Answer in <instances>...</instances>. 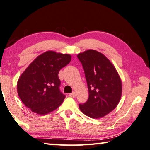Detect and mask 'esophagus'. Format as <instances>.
Masks as SVG:
<instances>
[{
  "label": "esophagus",
  "instance_id": "1",
  "mask_svg": "<svg viewBox=\"0 0 150 150\" xmlns=\"http://www.w3.org/2000/svg\"><path fill=\"white\" fill-rule=\"evenodd\" d=\"M69 96H70V97H73L74 98V97H75L76 96V94L75 92H73L72 93H71V94H69Z\"/></svg>",
  "mask_w": 150,
  "mask_h": 150
}]
</instances>
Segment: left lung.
I'll use <instances>...</instances> for the list:
<instances>
[{
  "label": "left lung",
  "instance_id": "8db88e82",
  "mask_svg": "<svg viewBox=\"0 0 150 150\" xmlns=\"http://www.w3.org/2000/svg\"><path fill=\"white\" fill-rule=\"evenodd\" d=\"M77 56L84 68L89 94L87 102L79 105L80 109L91 118H103L113 110L121 100L120 76L102 53L88 50Z\"/></svg>",
  "mask_w": 150,
  "mask_h": 150
}]
</instances>
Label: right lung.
I'll return each instance as SVG.
<instances>
[{
    "label": "right lung",
    "mask_w": 150,
    "mask_h": 150,
    "mask_svg": "<svg viewBox=\"0 0 150 150\" xmlns=\"http://www.w3.org/2000/svg\"><path fill=\"white\" fill-rule=\"evenodd\" d=\"M71 55L47 51L38 56L20 76L17 93L33 112L46 115L57 109L66 96L60 93V69L71 61Z\"/></svg>",
    "instance_id": "obj_1"
}]
</instances>
